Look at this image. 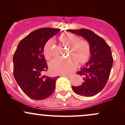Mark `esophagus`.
<instances>
[{
  "label": "esophagus",
  "mask_w": 125,
  "mask_h": 125,
  "mask_svg": "<svg viewBox=\"0 0 125 125\" xmlns=\"http://www.w3.org/2000/svg\"><path fill=\"white\" fill-rule=\"evenodd\" d=\"M62 76L66 77L67 78H70L71 77V75H66V74H64V75H62Z\"/></svg>",
  "instance_id": "1"
}]
</instances>
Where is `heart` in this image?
<instances>
[{
  "instance_id": "heart-1",
  "label": "heart",
  "mask_w": 125,
  "mask_h": 125,
  "mask_svg": "<svg viewBox=\"0 0 125 125\" xmlns=\"http://www.w3.org/2000/svg\"><path fill=\"white\" fill-rule=\"evenodd\" d=\"M59 42L64 46L69 47V59L66 60L55 59L50 63V69L54 74H66L71 73L77 66L85 64L90 59L91 50L89 43L85 40H80L78 36L70 33L62 34L58 37ZM54 42L49 40L43 48L45 58L50 60L53 55Z\"/></svg>"
}]
</instances>
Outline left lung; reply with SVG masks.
Instances as JSON below:
<instances>
[{
    "label": "left lung",
    "mask_w": 125,
    "mask_h": 125,
    "mask_svg": "<svg viewBox=\"0 0 125 125\" xmlns=\"http://www.w3.org/2000/svg\"><path fill=\"white\" fill-rule=\"evenodd\" d=\"M67 31L85 38L90 44L91 50L89 61L77 73L83 77L82 84L72 86V89L78 95L94 96L104 88L109 79L113 63L110 47L104 39L91 30L82 28Z\"/></svg>",
    "instance_id": "1"
}]
</instances>
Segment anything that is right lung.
<instances>
[{"mask_svg":"<svg viewBox=\"0 0 125 125\" xmlns=\"http://www.w3.org/2000/svg\"><path fill=\"white\" fill-rule=\"evenodd\" d=\"M43 28L32 31L20 42L13 56V73L17 84L31 99L41 100L53 94L59 77L43 75L48 66L43 55L46 42L60 31Z\"/></svg>","mask_w":125,"mask_h":125,"instance_id":"add662e5","label":"right lung"}]
</instances>
